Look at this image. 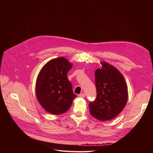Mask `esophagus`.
<instances>
[{"label": "esophagus", "mask_w": 153, "mask_h": 153, "mask_svg": "<svg viewBox=\"0 0 153 153\" xmlns=\"http://www.w3.org/2000/svg\"><path fill=\"white\" fill-rule=\"evenodd\" d=\"M78 96L80 97V98H85V94L84 93H82V94H80L79 95H78Z\"/></svg>", "instance_id": "obj_1"}]
</instances>
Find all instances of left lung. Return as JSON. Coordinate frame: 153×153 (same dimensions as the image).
I'll use <instances>...</instances> for the list:
<instances>
[{"mask_svg":"<svg viewBox=\"0 0 153 153\" xmlns=\"http://www.w3.org/2000/svg\"><path fill=\"white\" fill-rule=\"evenodd\" d=\"M95 71L96 98L89 105L90 114L100 121H108L122 112L128 100V87L122 74L107 62Z\"/></svg>","mask_w":153,"mask_h":153,"instance_id":"8db88e82","label":"left lung"}]
</instances>
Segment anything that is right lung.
<instances>
[{
	"mask_svg": "<svg viewBox=\"0 0 153 153\" xmlns=\"http://www.w3.org/2000/svg\"><path fill=\"white\" fill-rule=\"evenodd\" d=\"M72 66L65 58L59 57L41 69L37 78L36 92L39 103L47 112L53 115L66 112L76 97L67 76Z\"/></svg>",
	"mask_w": 153,
	"mask_h": 153,
	"instance_id": "1",
	"label": "right lung"
}]
</instances>
